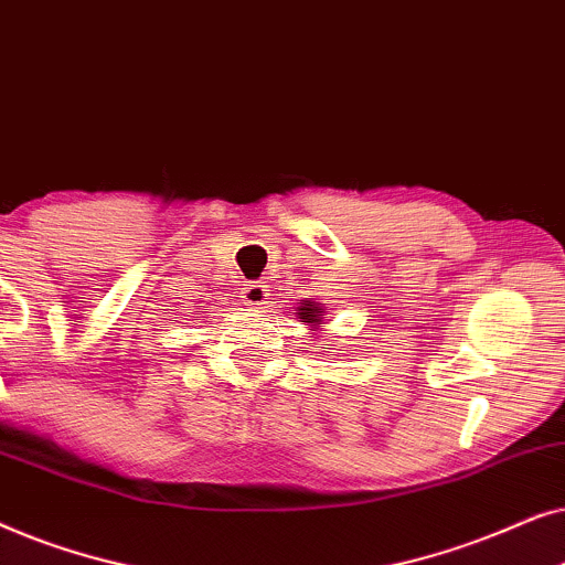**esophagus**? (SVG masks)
Here are the masks:
<instances>
[{"mask_svg": "<svg viewBox=\"0 0 565 565\" xmlns=\"http://www.w3.org/2000/svg\"><path fill=\"white\" fill-rule=\"evenodd\" d=\"M267 298H269L267 285H262V282H252V285H246V288H244V300H246V306H252V308H262V306L267 303Z\"/></svg>", "mask_w": 565, "mask_h": 565, "instance_id": "obj_1", "label": "esophagus"}]
</instances>
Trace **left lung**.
<instances>
[{
  "label": "left lung",
  "instance_id": "left-lung-1",
  "mask_svg": "<svg viewBox=\"0 0 565 565\" xmlns=\"http://www.w3.org/2000/svg\"><path fill=\"white\" fill-rule=\"evenodd\" d=\"M296 316L306 323L308 329L319 331L323 319H327V311H323V303H316V300H303V303L298 306ZM323 350H329V347H323Z\"/></svg>",
  "mask_w": 565,
  "mask_h": 565
}]
</instances>
